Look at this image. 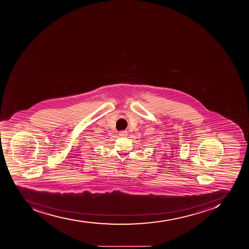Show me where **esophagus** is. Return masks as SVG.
<instances>
[{
    "instance_id": "esophagus-1",
    "label": "esophagus",
    "mask_w": 249,
    "mask_h": 249,
    "mask_svg": "<svg viewBox=\"0 0 249 249\" xmlns=\"http://www.w3.org/2000/svg\"><path fill=\"white\" fill-rule=\"evenodd\" d=\"M119 135L121 137H126L127 136V132L123 130V131H120V132H119Z\"/></svg>"
}]
</instances>
